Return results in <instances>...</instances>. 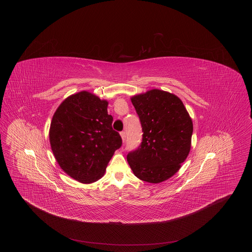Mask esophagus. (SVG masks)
Returning a JSON list of instances; mask_svg holds the SVG:
<instances>
[{
	"label": "esophagus",
	"instance_id": "34e87169",
	"mask_svg": "<svg viewBox=\"0 0 252 252\" xmlns=\"http://www.w3.org/2000/svg\"><path fill=\"white\" fill-rule=\"evenodd\" d=\"M120 135L121 137H122V140H123V143H125V142H126V132H121Z\"/></svg>",
	"mask_w": 252,
	"mask_h": 252
}]
</instances>
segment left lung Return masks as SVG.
<instances>
[{
	"mask_svg": "<svg viewBox=\"0 0 252 252\" xmlns=\"http://www.w3.org/2000/svg\"><path fill=\"white\" fill-rule=\"evenodd\" d=\"M143 140L127 154L134 175L149 183L168 180L180 170L191 149L192 122L178 96L151 90L133 96Z\"/></svg>",
	"mask_w": 252,
	"mask_h": 252,
	"instance_id": "8db88e82",
	"label": "left lung"
}]
</instances>
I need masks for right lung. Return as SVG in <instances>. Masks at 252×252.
<instances>
[{"label":"right lung","mask_w":252,"mask_h":252,"mask_svg":"<svg viewBox=\"0 0 252 252\" xmlns=\"http://www.w3.org/2000/svg\"><path fill=\"white\" fill-rule=\"evenodd\" d=\"M108 101L80 92L66 98L51 122V148L61 169L82 183L100 180L115 150L120 134L112 128Z\"/></svg>","instance_id":"add662e5"}]
</instances>
